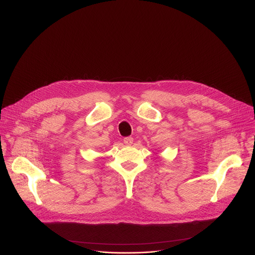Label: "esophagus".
Returning <instances> with one entry per match:
<instances>
[{"label":"esophagus","mask_w":255,"mask_h":255,"mask_svg":"<svg viewBox=\"0 0 255 255\" xmlns=\"http://www.w3.org/2000/svg\"><path fill=\"white\" fill-rule=\"evenodd\" d=\"M132 142H133V138L131 137V136H127V137H125L124 138V143L126 144V145H131L132 144Z\"/></svg>","instance_id":"obj_1"}]
</instances>
